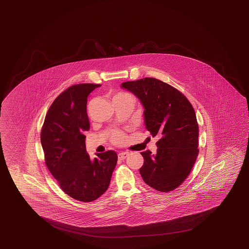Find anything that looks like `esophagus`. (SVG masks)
<instances>
[{
    "mask_svg": "<svg viewBox=\"0 0 249 249\" xmlns=\"http://www.w3.org/2000/svg\"><path fill=\"white\" fill-rule=\"evenodd\" d=\"M129 156V152H121V153L118 154V159H126L127 157Z\"/></svg>",
    "mask_w": 249,
    "mask_h": 249,
    "instance_id": "obj_1",
    "label": "esophagus"
}]
</instances>
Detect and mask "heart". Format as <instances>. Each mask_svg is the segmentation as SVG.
<instances>
[{"mask_svg":"<svg viewBox=\"0 0 249 249\" xmlns=\"http://www.w3.org/2000/svg\"><path fill=\"white\" fill-rule=\"evenodd\" d=\"M126 98H132V96L128 94V93H125V92H118V93L112 97V101L115 102V101L124 100V99H126ZM110 141H111L113 144H116V145L122 144L124 142V135L123 132H118V131L114 132L112 133Z\"/></svg>","mask_w":249,"mask_h":249,"instance_id":"1","label":"heart"}]
</instances>
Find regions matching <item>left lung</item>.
<instances>
[{"instance_id": "8db88e82", "label": "left lung", "mask_w": 249, "mask_h": 249, "mask_svg": "<svg viewBox=\"0 0 249 249\" xmlns=\"http://www.w3.org/2000/svg\"><path fill=\"white\" fill-rule=\"evenodd\" d=\"M121 86L141 100L146 128L159 138L157 155L141 152L143 180L157 191H174L191 174L198 155V124L193 107L180 90L152 77Z\"/></svg>"}]
</instances>
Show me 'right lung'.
I'll return each mask as SVG.
<instances>
[{
	"mask_svg": "<svg viewBox=\"0 0 249 249\" xmlns=\"http://www.w3.org/2000/svg\"><path fill=\"white\" fill-rule=\"evenodd\" d=\"M101 85H72L54 100L41 131V143L48 169L61 190L75 200L91 202L107 190L117 155L113 150L90 160L85 135L90 122L87 97Z\"/></svg>",
	"mask_w": 249,
	"mask_h": 249,
	"instance_id": "right-lung-1",
	"label": "right lung"
}]
</instances>
